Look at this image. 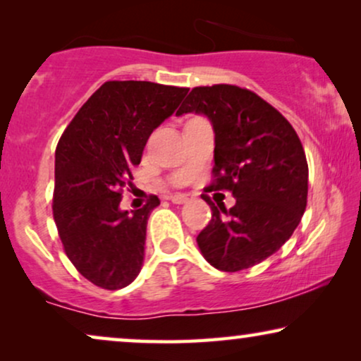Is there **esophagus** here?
<instances>
[{
    "mask_svg": "<svg viewBox=\"0 0 361 361\" xmlns=\"http://www.w3.org/2000/svg\"><path fill=\"white\" fill-rule=\"evenodd\" d=\"M190 200V195H184V194H176L171 195V202L172 204H185V202Z\"/></svg>",
    "mask_w": 361,
    "mask_h": 361,
    "instance_id": "1",
    "label": "esophagus"
}]
</instances>
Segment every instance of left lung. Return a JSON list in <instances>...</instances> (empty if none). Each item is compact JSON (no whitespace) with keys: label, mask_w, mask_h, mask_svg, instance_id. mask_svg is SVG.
Returning <instances> with one entry per match:
<instances>
[{"label":"left lung","mask_w":361,"mask_h":361,"mask_svg":"<svg viewBox=\"0 0 361 361\" xmlns=\"http://www.w3.org/2000/svg\"><path fill=\"white\" fill-rule=\"evenodd\" d=\"M205 115L215 133L214 182L230 190V210L212 209L210 224L197 236L204 258L220 271L248 269L290 238L307 205L309 167L290 123L268 102L236 85L192 88L176 115Z\"/></svg>","instance_id":"8db88e82"}]
</instances>
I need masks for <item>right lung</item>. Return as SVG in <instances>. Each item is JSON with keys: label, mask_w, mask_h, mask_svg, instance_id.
<instances>
[{"label": "right lung", "mask_w": 361, "mask_h": 361, "mask_svg": "<svg viewBox=\"0 0 361 361\" xmlns=\"http://www.w3.org/2000/svg\"><path fill=\"white\" fill-rule=\"evenodd\" d=\"M189 88L152 82H105L73 116L56 149L54 221L66 255L98 288H126L145 261L146 226L161 204L121 210L131 169L151 133L167 120Z\"/></svg>", "instance_id": "1"}]
</instances>
